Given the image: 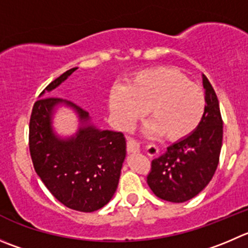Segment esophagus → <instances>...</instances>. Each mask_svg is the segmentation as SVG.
I'll use <instances>...</instances> for the list:
<instances>
[{"label": "esophagus", "mask_w": 248, "mask_h": 248, "mask_svg": "<svg viewBox=\"0 0 248 248\" xmlns=\"http://www.w3.org/2000/svg\"><path fill=\"white\" fill-rule=\"evenodd\" d=\"M128 152L134 155V153L140 152V145H139L136 141L131 140V139H128Z\"/></svg>", "instance_id": "esophagus-1"}]
</instances>
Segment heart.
I'll return each instance as SVG.
<instances>
[{
  "label": "heart",
  "mask_w": 248,
  "mask_h": 248,
  "mask_svg": "<svg viewBox=\"0 0 248 248\" xmlns=\"http://www.w3.org/2000/svg\"><path fill=\"white\" fill-rule=\"evenodd\" d=\"M108 102L113 120L123 130H129L148 109L152 120L148 131L169 142L188 138L200 126L206 109L202 87L170 67L136 73L126 86L110 89Z\"/></svg>",
  "instance_id": "heart-1"
}]
</instances>
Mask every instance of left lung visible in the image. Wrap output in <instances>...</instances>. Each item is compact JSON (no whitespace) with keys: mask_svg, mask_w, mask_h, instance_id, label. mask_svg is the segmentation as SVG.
Masks as SVG:
<instances>
[{"mask_svg":"<svg viewBox=\"0 0 248 248\" xmlns=\"http://www.w3.org/2000/svg\"><path fill=\"white\" fill-rule=\"evenodd\" d=\"M206 109L199 128L188 138L176 141L152 161L147 184L164 201L181 203L197 196L213 178L223 141V120L218 98L202 74Z\"/></svg>","mask_w":248,"mask_h":248,"instance_id":"1","label":"left lung"}]
</instances>
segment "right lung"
<instances>
[{
	"instance_id": "right-lung-1",
	"label": "right lung",
	"mask_w": 248,
	"mask_h": 248,
	"mask_svg": "<svg viewBox=\"0 0 248 248\" xmlns=\"http://www.w3.org/2000/svg\"><path fill=\"white\" fill-rule=\"evenodd\" d=\"M78 68H72L53 80L32 108L29 126V147L35 171L49 192L68 208L95 212L112 200L119 183L126 155L122 133L102 130L90 114L62 98L47 97ZM60 107L70 108L78 117V130L61 137L53 119Z\"/></svg>"
}]
</instances>
